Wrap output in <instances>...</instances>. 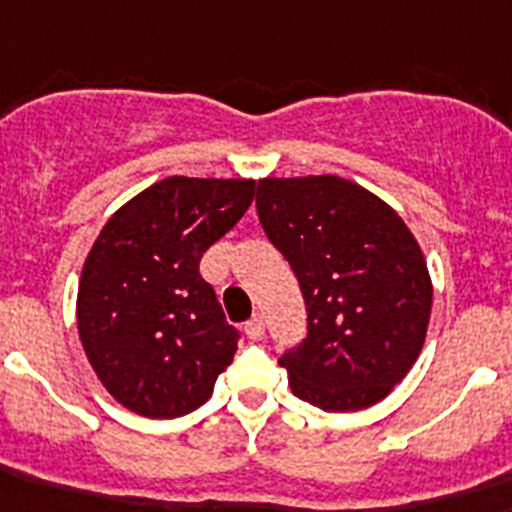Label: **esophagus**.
<instances>
[{
	"label": "esophagus",
	"instance_id": "1",
	"mask_svg": "<svg viewBox=\"0 0 512 512\" xmlns=\"http://www.w3.org/2000/svg\"><path fill=\"white\" fill-rule=\"evenodd\" d=\"M264 329H266L264 327V316L256 314L251 322L246 324V335L251 337V340H261V337H264Z\"/></svg>",
	"mask_w": 512,
	"mask_h": 512
}]
</instances>
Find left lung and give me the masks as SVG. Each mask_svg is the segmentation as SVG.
Returning a JSON list of instances; mask_svg holds the SVG:
<instances>
[{
  "label": "left lung",
  "mask_w": 512,
  "mask_h": 512,
  "mask_svg": "<svg viewBox=\"0 0 512 512\" xmlns=\"http://www.w3.org/2000/svg\"><path fill=\"white\" fill-rule=\"evenodd\" d=\"M256 209L306 301V337L280 358L293 395L335 413L387 398L432 314L424 253L398 211L335 175L259 180Z\"/></svg>",
  "instance_id": "1"
}]
</instances>
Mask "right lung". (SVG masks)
<instances>
[{"mask_svg":"<svg viewBox=\"0 0 512 512\" xmlns=\"http://www.w3.org/2000/svg\"><path fill=\"white\" fill-rule=\"evenodd\" d=\"M253 180L167 177L117 209L88 253L78 332L96 377L146 418L196 411L238 350L198 264L238 225Z\"/></svg>","mask_w":512,"mask_h":512,"instance_id":"obj_1","label":"right lung"}]
</instances>
